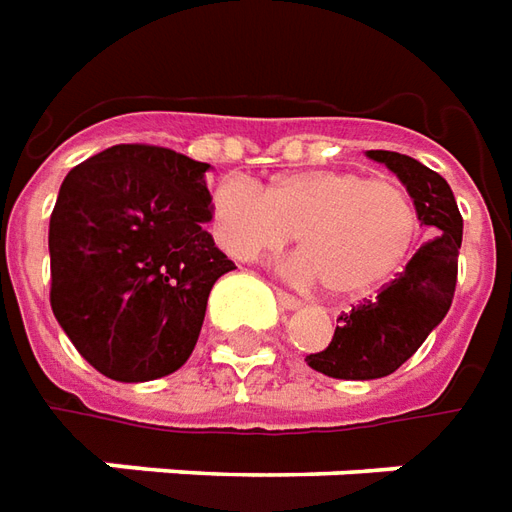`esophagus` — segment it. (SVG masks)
<instances>
[{
    "label": "esophagus",
    "instance_id": "esophagus-1",
    "mask_svg": "<svg viewBox=\"0 0 512 512\" xmlns=\"http://www.w3.org/2000/svg\"><path fill=\"white\" fill-rule=\"evenodd\" d=\"M275 297H278V303H281L286 311H297V308L303 306L295 295H289V292H284V289H275Z\"/></svg>",
    "mask_w": 512,
    "mask_h": 512
}]
</instances>
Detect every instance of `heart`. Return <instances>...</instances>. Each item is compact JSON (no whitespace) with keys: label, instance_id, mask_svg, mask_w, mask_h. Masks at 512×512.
<instances>
[{"label":"heart","instance_id":"b5f03b06","mask_svg":"<svg viewBox=\"0 0 512 512\" xmlns=\"http://www.w3.org/2000/svg\"><path fill=\"white\" fill-rule=\"evenodd\" d=\"M209 223L237 262L278 253L297 237L303 250L289 262L292 278L325 281L342 297L389 284L419 242V212L402 184L339 168L286 173L267 190L228 176L209 195Z\"/></svg>","mask_w":512,"mask_h":512}]
</instances>
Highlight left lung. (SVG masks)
I'll return each instance as SVG.
<instances>
[{"mask_svg":"<svg viewBox=\"0 0 512 512\" xmlns=\"http://www.w3.org/2000/svg\"><path fill=\"white\" fill-rule=\"evenodd\" d=\"M366 157L402 181L433 239L413 253L389 286L339 317L322 353L306 355L311 369L339 380H375L400 369L447 317L458 281L463 217L447 179L397 151H366Z\"/></svg>","mask_w":512,"mask_h":512,"instance_id":"obj_1","label":"left lung"}]
</instances>
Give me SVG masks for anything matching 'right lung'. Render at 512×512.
<instances>
[{"label": "right lung", "instance_id": "1", "mask_svg": "<svg viewBox=\"0 0 512 512\" xmlns=\"http://www.w3.org/2000/svg\"><path fill=\"white\" fill-rule=\"evenodd\" d=\"M212 165L112 146L65 176L52 220V311L101 375L146 383L190 358L206 300L234 262L209 223Z\"/></svg>", "mask_w": 512, "mask_h": 512}]
</instances>
